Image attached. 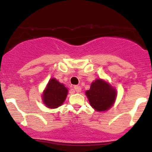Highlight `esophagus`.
<instances>
[{
  "instance_id": "1",
  "label": "esophagus",
  "mask_w": 152,
  "mask_h": 152,
  "mask_svg": "<svg viewBox=\"0 0 152 152\" xmlns=\"http://www.w3.org/2000/svg\"><path fill=\"white\" fill-rule=\"evenodd\" d=\"M74 88H75V91L77 93L80 92V91H81V88H80V86H75Z\"/></svg>"
}]
</instances>
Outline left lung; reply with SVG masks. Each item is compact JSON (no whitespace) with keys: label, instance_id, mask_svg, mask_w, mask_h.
Wrapping results in <instances>:
<instances>
[{"label":"left lung","instance_id":"left-lung-1","mask_svg":"<svg viewBox=\"0 0 152 152\" xmlns=\"http://www.w3.org/2000/svg\"><path fill=\"white\" fill-rule=\"evenodd\" d=\"M91 107L96 111L107 110L110 108L116 100V92L115 89L101 79L93 82L89 91H86Z\"/></svg>","mask_w":152,"mask_h":152}]
</instances>
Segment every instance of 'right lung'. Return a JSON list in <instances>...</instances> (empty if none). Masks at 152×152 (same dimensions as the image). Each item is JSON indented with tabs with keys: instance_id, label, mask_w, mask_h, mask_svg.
I'll list each match as a JSON object with an SVG mask.
<instances>
[{
	"instance_id": "1",
	"label": "right lung",
	"mask_w": 152,
	"mask_h": 152,
	"mask_svg": "<svg viewBox=\"0 0 152 152\" xmlns=\"http://www.w3.org/2000/svg\"><path fill=\"white\" fill-rule=\"evenodd\" d=\"M67 94L68 89L55 78H52L44 91L42 99L46 107L57 108L64 103Z\"/></svg>"
}]
</instances>
